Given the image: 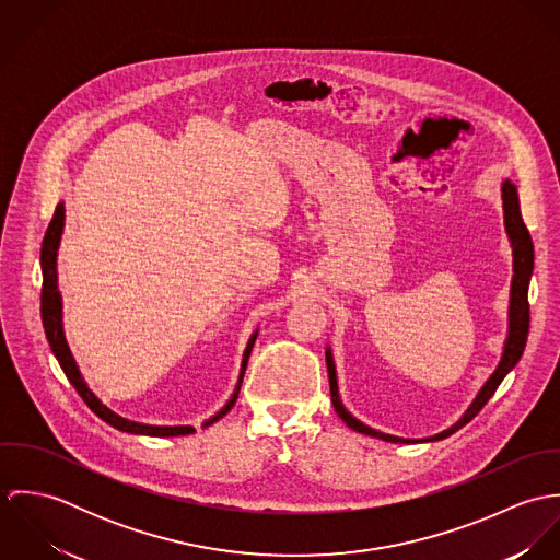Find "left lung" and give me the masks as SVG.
Instances as JSON below:
<instances>
[{
	"label": "left lung",
	"mask_w": 560,
	"mask_h": 560,
	"mask_svg": "<svg viewBox=\"0 0 560 560\" xmlns=\"http://www.w3.org/2000/svg\"><path fill=\"white\" fill-rule=\"evenodd\" d=\"M502 211H504V229L511 241V249H513V280H511V300H509V331L504 338V347H502V358L495 366V371L489 375V380L482 384L479 395L470 402V407L464 411V416L448 429L427 438V440H407V438H397L390 433H382L364 422H360L355 416H351L347 411V407L342 405L340 395H338V380H336V366H334V358H331V349H325V362H327V375H329V395L336 413L342 418V422L364 435L384 440V442H393V444H416V442H435V440H444L448 435H453L455 431H459L464 424H468L487 400L493 397L495 388L500 386V382L506 377V373L520 362L524 347H526V338H528V325H530V306H528V284H530V276H533V267H535V247L530 233L522 220V211H520V198H517V187L506 178L502 180Z\"/></svg>",
	"instance_id": "1"
}]
</instances>
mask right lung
<instances>
[{"label": "right lung", "instance_id": "add662e5", "mask_svg": "<svg viewBox=\"0 0 560 560\" xmlns=\"http://www.w3.org/2000/svg\"><path fill=\"white\" fill-rule=\"evenodd\" d=\"M62 233H65V202H60L56 207V213H54V220L49 222L47 226V233H45V240H43V247H40V267H43V293H40V319H43V327H45V334H47V340H49V347L56 355V360L60 362V369L65 371L67 380L73 384V388L78 390L81 399L85 400V405L101 418L105 420L107 424H112L114 429L118 431H125V433H136V435H153V438H174V435H189L194 433L196 429L189 427V424H174V427H160V424H144V422H136V420H129V418H122L120 413H116L114 409H109L107 405H103V400L98 399L90 386L85 384L83 375L80 373V366L69 349V342H67V336H65V325H62V295H60V289H58V247H60V240H62ZM258 336V329L249 336L247 345H245V351H243V360H241L240 380H237V386H235V393L233 397L226 400V405L215 413L211 416L202 427H209L213 422H218L220 418H224L235 400L240 397L241 382H243V375H245V366H247V360H249V353H252V347H254V340Z\"/></svg>", "mask_w": 560, "mask_h": 560}]
</instances>
